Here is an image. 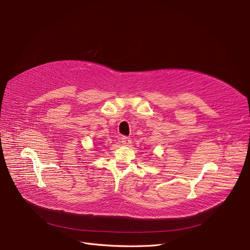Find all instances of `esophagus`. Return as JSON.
Masks as SVG:
<instances>
[{
	"mask_svg": "<svg viewBox=\"0 0 250 250\" xmlns=\"http://www.w3.org/2000/svg\"><path fill=\"white\" fill-rule=\"evenodd\" d=\"M122 143L124 144L125 146H128V145H130V144H132V140H130V138H128V137H123L122 138Z\"/></svg>",
	"mask_w": 250,
	"mask_h": 250,
	"instance_id": "obj_1",
	"label": "esophagus"
}]
</instances>
